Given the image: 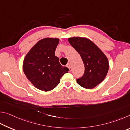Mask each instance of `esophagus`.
<instances>
[{"instance_id":"esophagus-1","label":"esophagus","mask_w":130,"mask_h":130,"mask_svg":"<svg viewBox=\"0 0 130 130\" xmlns=\"http://www.w3.org/2000/svg\"><path fill=\"white\" fill-rule=\"evenodd\" d=\"M67 67H68V68H69V69L70 70V67H71V66H70V63H68V64L67 65Z\"/></svg>"}]
</instances>
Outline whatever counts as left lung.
I'll list each match as a JSON object with an SVG mask.
<instances>
[{
  "label": "left lung",
  "mask_w": 130,
  "mask_h": 130,
  "mask_svg": "<svg viewBox=\"0 0 130 130\" xmlns=\"http://www.w3.org/2000/svg\"><path fill=\"white\" fill-rule=\"evenodd\" d=\"M68 41L80 54L85 72L77 83L84 88L92 89L104 80L109 69L107 56L93 42L85 37H72Z\"/></svg>",
  "instance_id": "8db88e82"
}]
</instances>
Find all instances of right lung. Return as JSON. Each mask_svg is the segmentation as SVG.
Returning a JSON list of instances; mask_svg holds the SVG:
<instances>
[{
  "label": "right lung",
  "mask_w": 130,
  "mask_h": 130,
  "mask_svg": "<svg viewBox=\"0 0 130 130\" xmlns=\"http://www.w3.org/2000/svg\"><path fill=\"white\" fill-rule=\"evenodd\" d=\"M60 39L45 38L37 42L24 58L23 70L26 77L37 89L50 91L60 83L69 69L63 67L55 56Z\"/></svg>",
  "instance_id": "1"
}]
</instances>
